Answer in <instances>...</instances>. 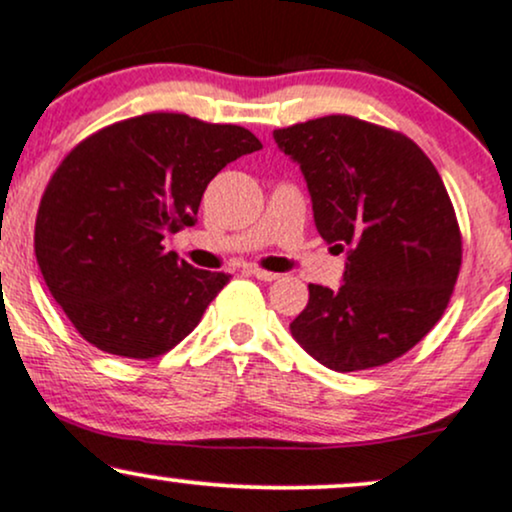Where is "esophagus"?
Masks as SVG:
<instances>
[{
    "instance_id": "esophagus-1",
    "label": "esophagus",
    "mask_w": 512,
    "mask_h": 512,
    "mask_svg": "<svg viewBox=\"0 0 512 512\" xmlns=\"http://www.w3.org/2000/svg\"><path fill=\"white\" fill-rule=\"evenodd\" d=\"M245 272H248L250 276H255V279H260V281H274V279H279V274L264 272V269H260V267H248V269H245Z\"/></svg>"
}]
</instances>
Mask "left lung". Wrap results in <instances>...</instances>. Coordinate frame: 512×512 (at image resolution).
Wrapping results in <instances>:
<instances>
[{
	"mask_svg": "<svg viewBox=\"0 0 512 512\" xmlns=\"http://www.w3.org/2000/svg\"><path fill=\"white\" fill-rule=\"evenodd\" d=\"M274 142L301 168L317 233L346 252L344 284L308 286L293 339L339 373L407 354L448 308L462 264L436 166L404 134L349 115L274 129Z\"/></svg>",
	"mask_w": 512,
	"mask_h": 512,
	"instance_id": "1",
	"label": "left lung"
}]
</instances>
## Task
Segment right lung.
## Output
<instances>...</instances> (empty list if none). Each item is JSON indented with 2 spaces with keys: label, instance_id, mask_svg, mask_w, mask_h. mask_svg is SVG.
Wrapping results in <instances>:
<instances>
[{
  "label": "right lung",
  "instance_id": "add662e5",
  "mask_svg": "<svg viewBox=\"0 0 512 512\" xmlns=\"http://www.w3.org/2000/svg\"><path fill=\"white\" fill-rule=\"evenodd\" d=\"M257 149L245 127L151 113L91 134L64 158L40 202L35 257L88 344L154 358L195 330L228 274L178 260L163 238L195 226L214 175Z\"/></svg>",
  "mask_w": 512,
  "mask_h": 512
}]
</instances>
